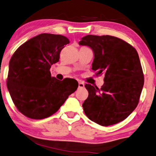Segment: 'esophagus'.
<instances>
[{"instance_id":"1","label":"esophagus","mask_w":156,"mask_h":156,"mask_svg":"<svg viewBox=\"0 0 156 156\" xmlns=\"http://www.w3.org/2000/svg\"><path fill=\"white\" fill-rule=\"evenodd\" d=\"M83 87H84V83L82 81H79V88H82Z\"/></svg>"}]
</instances>
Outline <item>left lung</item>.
Wrapping results in <instances>:
<instances>
[{
    "mask_svg": "<svg viewBox=\"0 0 156 156\" xmlns=\"http://www.w3.org/2000/svg\"><path fill=\"white\" fill-rule=\"evenodd\" d=\"M79 44L93 50L92 70L105 75L100 88L86 83L88 96L82 107L86 116L102 126L123 121L137 106L144 81L137 51L111 35H88Z\"/></svg>",
    "mask_w": 156,
    "mask_h": 156,
    "instance_id": "8db88e82",
    "label": "left lung"
}]
</instances>
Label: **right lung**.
Segmentation results:
<instances>
[{
  "label": "right lung",
  "instance_id": "1",
  "mask_svg": "<svg viewBox=\"0 0 156 156\" xmlns=\"http://www.w3.org/2000/svg\"><path fill=\"white\" fill-rule=\"evenodd\" d=\"M69 43L63 35L42 33L21 44L12 56L7 86L14 105L28 118L51 116L77 88L76 80L59 81L49 71Z\"/></svg>",
  "mask_w": 156,
  "mask_h": 156
}]
</instances>
